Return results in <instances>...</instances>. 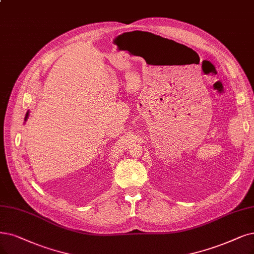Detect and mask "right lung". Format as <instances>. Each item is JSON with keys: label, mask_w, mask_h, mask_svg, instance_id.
I'll use <instances>...</instances> for the list:
<instances>
[{"label": "right lung", "mask_w": 254, "mask_h": 254, "mask_svg": "<svg viewBox=\"0 0 254 254\" xmlns=\"http://www.w3.org/2000/svg\"><path fill=\"white\" fill-rule=\"evenodd\" d=\"M28 118V113H27V114H26V117H25V121H26V119Z\"/></svg>", "instance_id": "right-lung-1"}]
</instances>
